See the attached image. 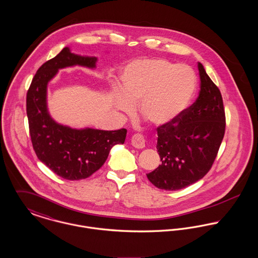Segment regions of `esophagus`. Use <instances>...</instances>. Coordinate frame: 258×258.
<instances>
[{
    "label": "esophagus",
    "instance_id": "1",
    "mask_svg": "<svg viewBox=\"0 0 258 258\" xmlns=\"http://www.w3.org/2000/svg\"><path fill=\"white\" fill-rule=\"evenodd\" d=\"M132 144L136 148H144L145 147V139L144 137L140 134H137L132 138Z\"/></svg>",
    "mask_w": 258,
    "mask_h": 258
}]
</instances>
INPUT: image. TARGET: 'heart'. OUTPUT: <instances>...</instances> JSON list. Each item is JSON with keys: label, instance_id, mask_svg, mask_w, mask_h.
<instances>
[{"label": "heart", "instance_id": "1", "mask_svg": "<svg viewBox=\"0 0 258 258\" xmlns=\"http://www.w3.org/2000/svg\"><path fill=\"white\" fill-rule=\"evenodd\" d=\"M117 107L130 113L139 103L141 118L155 126L172 124L185 112L197 91L191 68L166 59H139L122 72Z\"/></svg>", "mask_w": 258, "mask_h": 258}]
</instances>
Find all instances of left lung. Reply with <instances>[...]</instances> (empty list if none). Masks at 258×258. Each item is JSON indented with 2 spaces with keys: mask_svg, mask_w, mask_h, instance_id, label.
I'll use <instances>...</instances> for the list:
<instances>
[{
  "mask_svg": "<svg viewBox=\"0 0 258 258\" xmlns=\"http://www.w3.org/2000/svg\"><path fill=\"white\" fill-rule=\"evenodd\" d=\"M198 67V99L175 122L157 127L156 147L162 164L146 176L160 189L178 190L203 178L211 169L225 135L221 92L202 63Z\"/></svg>",
  "mask_w": 258,
  "mask_h": 258,
  "instance_id": "1",
  "label": "left lung"
}]
</instances>
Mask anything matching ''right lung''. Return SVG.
<instances>
[{
	"label": "right lung",
	"instance_id": "add662e5",
	"mask_svg": "<svg viewBox=\"0 0 258 258\" xmlns=\"http://www.w3.org/2000/svg\"><path fill=\"white\" fill-rule=\"evenodd\" d=\"M97 58L79 56L63 48L44 62L35 74L26 95V113L33 149L42 163L59 177L79 180L98 171L111 148L122 144L126 130H77L59 124L47 108V85L59 69L76 64L93 69Z\"/></svg>",
	"mask_w": 258,
	"mask_h": 258
}]
</instances>
